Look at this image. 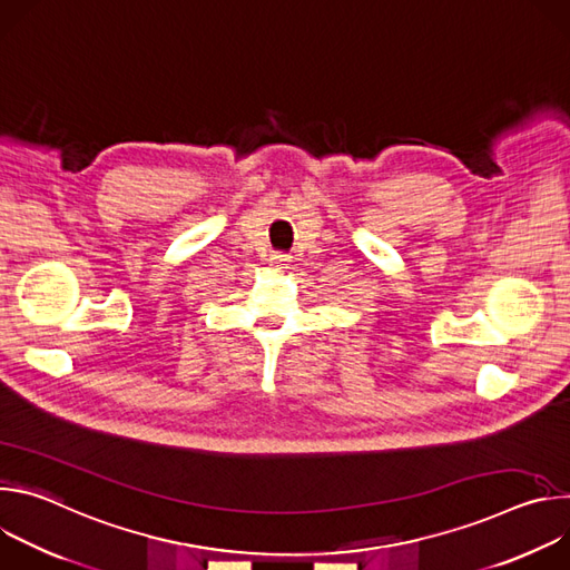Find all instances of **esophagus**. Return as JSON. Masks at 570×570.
Returning a JSON list of instances; mask_svg holds the SVG:
<instances>
[{
	"mask_svg": "<svg viewBox=\"0 0 570 570\" xmlns=\"http://www.w3.org/2000/svg\"><path fill=\"white\" fill-rule=\"evenodd\" d=\"M288 262H291V257L284 255V253H275V255L271 257V266H275V268H286Z\"/></svg>",
	"mask_w": 570,
	"mask_h": 570,
	"instance_id": "obj_1",
	"label": "esophagus"
}]
</instances>
